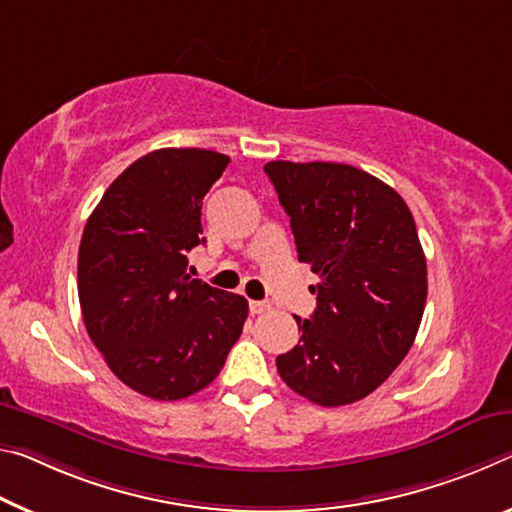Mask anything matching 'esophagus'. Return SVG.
I'll return each mask as SVG.
<instances>
[{"label": "esophagus", "mask_w": 512, "mask_h": 512, "mask_svg": "<svg viewBox=\"0 0 512 512\" xmlns=\"http://www.w3.org/2000/svg\"><path fill=\"white\" fill-rule=\"evenodd\" d=\"M269 310H271V305L264 303V300H250V312L253 314H264Z\"/></svg>", "instance_id": "1"}]
</instances>
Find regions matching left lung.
<instances>
[{
	"label": "left lung",
	"instance_id": "1",
	"mask_svg": "<svg viewBox=\"0 0 512 512\" xmlns=\"http://www.w3.org/2000/svg\"><path fill=\"white\" fill-rule=\"evenodd\" d=\"M300 262L321 278L316 310L296 319L298 346L278 373L323 408L369 396L415 344L424 316L426 257L408 205L364 170L330 161H269Z\"/></svg>",
	"mask_w": 512,
	"mask_h": 512
}]
</instances>
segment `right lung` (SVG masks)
Returning a JSON list of instances; mask_svg holds the SVG:
<instances>
[{"mask_svg": "<svg viewBox=\"0 0 512 512\" xmlns=\"http://www.w3.org/2000/svg\"><path fill=\"white\" fill-rule=\"evenodd\" d=\"M227 164L214 150L148 152L111 182L81 234L88 337L109 369L150 399L205 389L246 323V298L186 275V253L205 243L202 198Z\"/></svg>", "mask_w": 512, "mask_h": 512, "instance_id": "1", "label": "right lung"}]
</instances>
